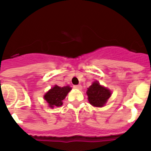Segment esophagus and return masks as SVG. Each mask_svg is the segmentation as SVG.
<instances>
[{
    "mask_svg": "<svg viewBox=\"0 0 151 151\" xmlns=\"http://www.w3.org/2000/svg\"><path fill=\"white\" fill-rule=\"evenodd\" d=\"M73 87H74V88H75V89H78V90H81V89L82 88V85H74V86H73Z\"/></svg>",
    "mask_w": 151,
    "mask_h": 151,
    "instance_id": "34e87169",
    "label": "esophagus"
}]
</instances>
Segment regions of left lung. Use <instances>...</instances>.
Masks as SVG:
<instances>
[{
  "mask_svg": "<svg viewBox=\"0 0 151 151\" xmlns=\"http://www.w3.org/2000/svg\"><path fill=\"white\" fill-rule=\"evenodd\" d=\"M87 95L88 101L92 106L101 107L105 105L107 100L111 96V91L106 88L100 85L97 81L92 83L88 88Z\"/></svg>",
  "mask_w": 151,
  "mask_h": 151,
  "instance_id": "8db88e82",
  "label": "left lung"
}]
</instances>
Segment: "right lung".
<instances>
[{
    "instance_id": "add662e5",
    "label": "right lung",
    "mask_w": 151,
    "mask_h": 151,
    "mask_svg": "<svg viewBox=\"0 0 151 151\" xmlns=\"http://www.w3.org/2000/svg\"><path fill=\"white\" fill-rule=\"evenodd\" d=\"M71 89L72 88L69 86L60 87L58 85H55L54 88H52L47 92L44 96V98L47 102L50 107L60 106L63 105V100L65 99V97Z\"/></svg>"
}]
</instances>
